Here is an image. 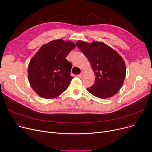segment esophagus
<instances>
[{"instance_id": "esophagus-1", "label": "esophagus", "mask_w": 152, "mask_h": 152, "mask_svg": "<svg viewBox=\"0 0 152 152\" xmlns=\"http://www.w3.org/2000/svg\"><path fill=\"white\" fill-rule=\"evenodd\" d=\"M83 76V72H82V73H80V74L78 75V77H79L80 78H82Z\"/></svg>"}]
</instances>
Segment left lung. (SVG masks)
Wrapping results in <instances>:
<instances>
[{
	"label": "left lung",
	"mask_w": 152,
	"mask_h": 152,
	"mask_svg": "<svg viewBox=\"0 0 152 152\" xmlns=\"http://www.w3.org/2000/svg\"><path fill=\"white\" fill-rule=\"evenodd\" d=\"M76 45L90 62L96 76L94 85L87 90L101 99L117 94L126 77V65L123 58L102 42L89 43L78 40Z\"/></svg>",
	"instance_id": "left-lung-1"
}]
</instances>
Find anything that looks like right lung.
Instances as JSON below:
<instances>
[{
  "mask_svg": "<svg viewBox=\"0 0 152 152\" xmlns=\"http://www.w3.org/2000/svg\"><path fill=\"white\" fill-rule=\"evenodd\" d=\"M76 47L72 41L56 39L44 44L31 58L28 78L33 90L41 97L53 99L68 88L72 64L66 59Z\"/></svg>",
  "mask_w": 152,
  "mask_h": 152,
  "instance_id": "add662e5",
  "label": "right lung"
}]
</instances>
